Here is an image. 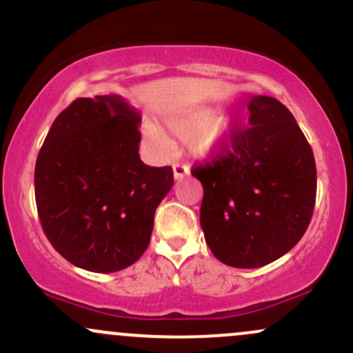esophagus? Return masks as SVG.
I'll return each instance as SVG.
<instances>
[{
  "label": "esophagus",
  "mask_w": 353,
  "mask_h": 353,
  "mask_svg": "<svg viewBox=\"0 0 353 353\" xmlns=\"http://www.w3.org/2000/svg\"><path fill=\"white\" fill-rule=\"evenodd\" d=\"M187 175H190V168L187 165H183V163H175L173 165V176H175L176 181L183 180Z\"/></svg>",
  "instance_id": "esophagus-1"
}]
</instances>
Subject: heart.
Instances as JSON below:
<instances>
[{"instance_id": "obj_1", "label": "heart", "mask_w": 353, "mask_h": 353, "mask_svg": "<svg viewBox=\"0 0 353 353\" xmlns=\"http://www.w3.org/2000/svg\"><path fill=\"white\" fill-rule=\"evenodd\" d=\"M217 119V111L212 108H199L170 117L166 121L168 131L178 139H195V151L199 154H210L217 151L229 139L232 123L229 119ZM145 136L158 148L168 146V139L160 130L148 126Z\"/></svg>"}]
</instances>
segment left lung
I'll return each mask as SVG.
<instances>
[{
	"mask_svg": "<svg viewBox=\"0 0 353 353\" xmlns=\"http://www.w3.org/2000/svg\"><path fill=\"white\" fill-rule=\"evenodd\" d=\"M249 126L232 131L210 161L193 166L203 187L200 225L214 256L261 268L298 244L312 221L316 166L286 105L252 96Z\"/></svg>",
	"mask_w": 353,
	"mask_h": 353,
	"instance_id": "1",
	"label": "left lung"
}]
</instances>
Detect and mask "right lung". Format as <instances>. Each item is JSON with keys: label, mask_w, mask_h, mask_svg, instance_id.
<instances>
[{"label": "right lung", "mask_w": 353, "mask_h": 353, "mask_svg": "<svg viewBox=\"0 0 353 353\" xmlns=\"http://www.w3.org/2000/svg\"><path fill=\"white\" fill-rule=\"evenodd\" d=\"M139 124L141 114L123 97H79L45 138L35 165L37 210L45 236L74 266L121 271L150 244L173 170L141 161Z\"/></svg>", "instance_id": "add662e5"}]
</instances>
